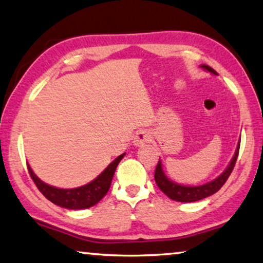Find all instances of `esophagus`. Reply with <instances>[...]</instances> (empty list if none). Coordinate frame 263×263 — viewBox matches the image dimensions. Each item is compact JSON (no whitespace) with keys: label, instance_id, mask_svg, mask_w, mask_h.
<instances>
[{"label":"esophagus","instance_id":"obj_1","mask_svg":"<svg viewBox=\"0 0 263 263\" xmlns=\"http://www.w3.org/2000/svg\"><path fill=\"white\" fill-rule=\"evenodd\" d=\"M150 140H151L150 131L145 130V128H142V130H139L138 132L136 133L135 140H133V143H135L136 146H140V145H143L145 143H148Z\"/></svg>","mask_w":263,"mask_h":263}]
</instances>
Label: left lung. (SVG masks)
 Returning a JSON list of instances; mask_svg holds the SVG:
<instances>
[{
    "label": "left lung",
    "instance_id": "obj_1",
    "mask_svg": "<svg viewBox=\"0 0 263 263\" xmlns=\"http://www.w3.org/2000/svg\"><path fill=\"white\" fill-rule=\"evenodd\" d=\"M201 67L206 69V70H209V72H211L213 74H217L216 70L209 67V66L202 65ZM238 151H240V144H238L236 152H235L232 162H230V164L228 165V167L224 170V172H223L219 177L215 179V181L209 182L206 184H203V185L184 186V185H181V184L171 182L170 179H167L166 176L164 175L160 159H159L158 164H157L156 170H155V181L159 189L162 190L163 193L167 196V197L174 199V201H178V202L199 201V199H203V198L208 197V196H211L213 194L217 193V191L221 189L223 185H224L227 179L229 178L230 174H232V171L234 170L235 163H236V159L238 156Z\"/></svg>",
    "mask_w": 263,
    "mask_h": 263
}]
</instances>
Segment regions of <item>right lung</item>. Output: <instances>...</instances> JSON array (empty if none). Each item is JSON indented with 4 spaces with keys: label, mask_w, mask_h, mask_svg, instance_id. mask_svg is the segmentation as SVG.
I'll return each mask as SVG.
<instances>
[{
    "label": "right lung",
    "mask_w": 263,
    "mask_h": 263,
    "mask_svg": "<svg viewBox=\"0 0 263 263\" xmlns=\"http://www.w3.org/2000/svg\"><path fill=\"white\" fill-rule=\"evenodd\" d=\"M124 155L125 154L117 157L106 169L101 172L96 179H93L91 183L86 184L84 186L76 187V189H59V187L50 186L42 182L34 174L29 165L28 171L35 185L48 201L59 206L66 208V209H86V208L97 204L107 194L109 186H111L113 175H115L117 166L123 159Z\"/></svg>",
    "instance_id": "right-lung-1"
}]
</instances>
